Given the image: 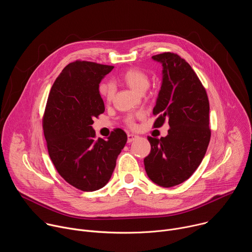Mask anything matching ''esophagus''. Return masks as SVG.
I'll list each match as a JSON object with an SVG mask.
<instances>
[{
	"mask_svg": "<svg viewBox=\"0 0 252 252\" xmlns=\"http://www.w3.org/2000/svg\"><path fill=\"white\" fill-rule=\"evenodd\" d=\"M138 136L136 134H133V133H128L127 134V142H131L133 141L134 139H136Z\"/></svg>",
	"mask_w": 252,
	"mask_h": 252,
	"instance_id": "obj_1",
	"label": "esophagus"
}]
</instances>
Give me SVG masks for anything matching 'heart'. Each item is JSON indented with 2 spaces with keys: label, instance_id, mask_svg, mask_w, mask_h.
Here are the masks:
<instances>
[{
  "label": "heart",
  "instance_id": "obj_1",
  "mask_svg": "<svg viewBox=\"0 0 252 252\" xmlns=\"http://www.w3.org/2000/svg\"><path fill=\"white\" fill-rule=\"evenodd\" d=\"M121 80L131 90L137 93H143L150 87L151 81L149 75L140 68L137 67H129L124 70L120 76ZM98 93L100 96L110 101L115 94V88L110 82H101L98 86ZM126 123L128 126H133L134 125V117L129 115L126 119Z\"/></svg>",
  "mask_w": 252,
  "mask_h": 252
}]
</instances>
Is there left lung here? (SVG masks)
Here are the masks:
<instances>
[{
	"instance_id": "1",
	"label": "left lung",
	"mask_w": 252,
	"mask_h": 252,
	"mask_svg": "<svg viewBox=\"0 0 252 252\" xmlns=\"http://www.w3.org/2000/svg\"><path fill=\"white\" fill-rule=\"evenodd\" d=\"M162 64V82L154 115V127L168 122L165 137H152L151 153L143 159L148 176L163 188L189 179L205 156L210 140L209 101L189 63L174 53L153 56Z\"/></svg>"
}]
</instances>
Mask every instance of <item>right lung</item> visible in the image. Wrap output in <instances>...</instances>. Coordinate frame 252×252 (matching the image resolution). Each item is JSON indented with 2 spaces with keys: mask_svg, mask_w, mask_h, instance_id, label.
<instances>
[{
  "mask_svg": "<svg viewBox=\"0 0 252 252\" xmlns=\"http://www.w3.org/2000/svg\"><path fill=\"white\" fill-rule=\"evenodd\" d=\"M113 65L76 61L55 81L43 117L49 156L64 181L83 191L103 188L114 172L127 136L116 128L106 140L95 139L94 118L104 112L98 93Z\"/></svg>",
  "mask_w": 252,
  "mask_h": 252,
  "instance_id": "right-lung-1",
  "label": "right lung"
}]
</instances>
